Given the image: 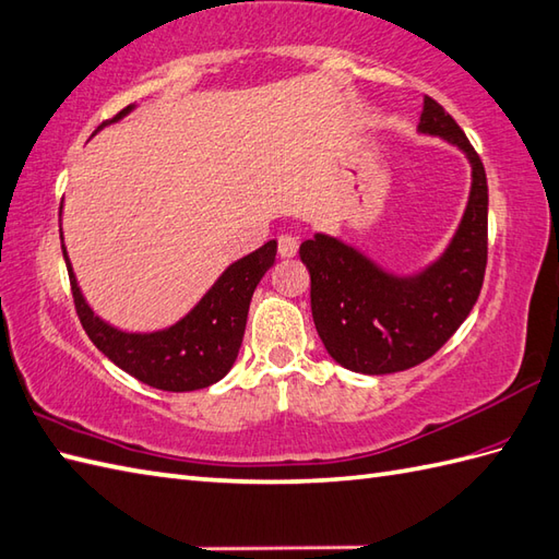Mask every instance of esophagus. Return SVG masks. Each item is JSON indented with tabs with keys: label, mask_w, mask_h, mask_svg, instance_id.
<instances>
[{
	"label": "esophagus",
	"mask_w": 559,
	"mask_h": 559,
	"mask_svg": "<svg viewBox=\"0 0 559 559\" xmlns=\"http://www.w3.org/2000/svg\"><path fill=\"white\" fill-rule=\"evenodd\" d=\"M277 251L282 258L296 255V251H299V239L292 237V234H282V237L277 239Z\"/></svg>",
	"instance_id": "esophagus-1"
}]
</instances>
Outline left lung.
Masks as SVG:
<instances>
[{
	"instance_id": "1",
	"label": "left lung",
	"mask_w": 559,
	"mask_h": 559,
	"mask_svg": "<svg viewBox=\"0 0 559 559\" xmlns=\"http://www.w3.org/2000/svg\"><path fill=\"white\" fill-rule=\"evenodd\" d=\"M418 129L462 147L474 183L448 251L416 277H394L352 246L316 234L299 255L311 272V311L340 366L384 376L428 361L478 301L488 265V179L474 145L438 100L424 97Z\"/></svg>"
}]
</instances>
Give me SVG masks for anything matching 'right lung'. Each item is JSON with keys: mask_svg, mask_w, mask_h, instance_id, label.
<instances>
[{"mask_svg": "<svg viewBox=\"0 0 559 559\" xmlns=\"http://www.w3.org/2000/svg\"><path fill=\"white\" fill-rule=\"evenodd\" d=\"M129 111L131 105L103 121L95 131L129 115ZM61 251H64L71 280L73 306H76L85 334L97 349L111 364H117L129 376L155 390L191 392L215 384L229 373V368L237 361L251 296L265 272L275 265L277 241H267L258 251L229 265L225 275L215 282V287L203 296L189 316L179 320L177 325L151 334L119 332L93 316L71 272L67 248L61 246Z\"/></svg>", "mask_w": 559, "mask_h": 559, "instance_id": "add662e5", "label": "right lung"}]
</instances>
